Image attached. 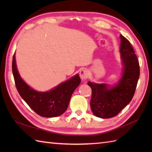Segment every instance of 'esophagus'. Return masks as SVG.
I'll use <instances>...</instances> for the list:
<instances>
[{"instance_id":"esophagus-1","label":"esophagus","mask_w":152,"mask_h":152,"mask_svg":"<svg viewBox=\"0 0 152 152\" xmlns=\"http://www.w3.org/2000/svg\"><path fill=\"white\" fill-rule=\"evenodd\" d=\"M80 76L82 80H86L88 77V71L86 69H82L80 72Z\"/></svg>"}]
</instances>
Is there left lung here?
<instances>
[{
  "instance_id": "obj_1",
  "label": "left lung",
  "mask_w": 152,
  "mask_h": 152,
  "mask_svg": "<svg viewBox=\"0 0 152 152\" xmlns=\"http://www.w3.org/2000/svg\"><path fill=\"white\" fill-rule=\"evenodd\" d=\"M119 52L123 66L122 76L117 83L88 82L92 89L91 111L96 117L110 118L117 115L131 102L140 76L139 63L130 42L120 34Z\"/></svg>"
}]
</instances>
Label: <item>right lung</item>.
<instances>
[{"label": "right lung", "mask_w": 152, "mask_h": 152, "mask_svg": "<svg viewBox=\"0 0 152 152\" xmlns=\"http://www.w3.org/2000/svg\"><path fill=\"white\" fill-rule=\"evenodd\" d=\"M12 72L16 88L21 98L34 112L45 118L62 115L66 110L74 90L81 82L79 74H77L49 91H37L21 78L16 66L15 54L12 60Z\"/></svg>", "instance_id": "add662e5"}]
</instances>
